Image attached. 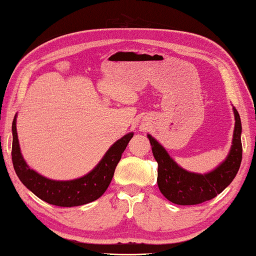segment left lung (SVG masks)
I'll list each match as a JSON object with an SVG mask.
<instances>
[{"label":"left lung","instance_id":"obj_1","mask_svg":"<svg viewBox=\"0 0 256 256\" xmlns=\"http://www.w3.org/2000/svg\"><path fill=\"white\" fill-rule=\"evenodd\" d=\"M233 112L235 128L230 153L220 166L207 174H194L181 168L166 148L148 134L153 156L158 162V187L168 200L176 205H197L215 198L230 184L238 172L243 151L240 118L235 108Z\"/></svg>","mask_w":256,"mask_h":256}]
</instances>
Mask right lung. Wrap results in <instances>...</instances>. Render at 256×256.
Masks as SVG:
<instances>
[{
  "instance_id": "1",
  "label": "right lung",
  "mask_w": 256,
  "mask_h": 256,
  "mask_svg": "<svg viewBox=\"0 0 256 256\" xmlns=\"http://www.w3.org/2000/svg\"><path fill=\"white\" fill-rule=\"evenodd\" d=\"M12 162L16 172L26 187L41 200L60 207L82 206L98 199L112 181L116 166L126 148L133 132L125 134L105 153L94 169L80 178L52 180L31 169L23 158L16 132V114L12 123Z\"/></svg>"
}]
</instances>
